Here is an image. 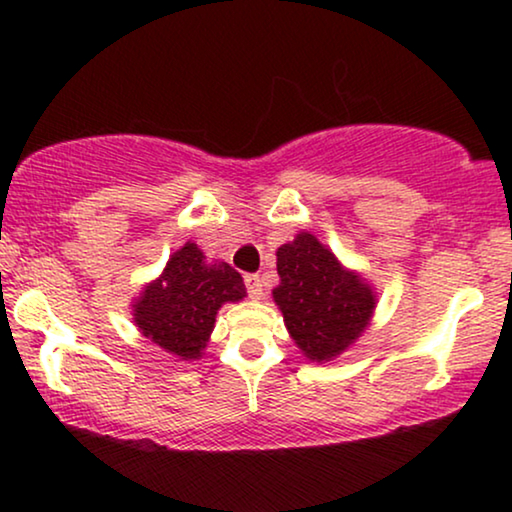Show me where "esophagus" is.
Masks as SVG:
<instances>
[{"instance_id":"esophagus-1","label":"esophagus","mask_w":512,"mask_h":512,"mask_svg":"<svg viewBox=\"0 0 512 512\" xmlns=\"http://www.w3.org/2000/svg\"><path fill=\"white\" fill-rule=\"evenodd\" d=\"M244 286H247L249 298L261 300V296H263V284H261V277H258V275H244Z\"/></svg>"}]
</instances>
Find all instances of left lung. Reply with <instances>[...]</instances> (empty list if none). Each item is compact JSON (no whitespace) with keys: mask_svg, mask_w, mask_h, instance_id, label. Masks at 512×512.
<instances>
[{"mask_svg":"<svg viewBox=\"0 0 512 512\" xmlns=\"http://www.w3.org/2000/svg\"><path fill=\"white\" fill-rule=\"evenodd\" d=\"M279 286L272 298L296 345L314 361H331L368 326L375 296L359 275L342 268L310 233L277 249Z\"/></svg>","mask_w":512,"mask_h":512,"instance_id":"left-lung-1","label":"left lung"}]
</instances>
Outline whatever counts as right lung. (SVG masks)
I'll list each match as a JSON object with an SVG mask.
<instances>
[{"label":"right lung","instance_id":"right-lung-1","mask_svg":"<svg viewBox=\"0 0 512 512\" xmlns=\"http://www.w3.org/2000/svg\"><path fill=\"white\" fill-rule=\"evenodd\" d=\"M247 296L240 272L228 263L209 265L188 242L167 261L135 305V321L146 338L181 359H198L223 303Z\"/></svg>","mask_w":512,"mask_h":512}]
</instances>
